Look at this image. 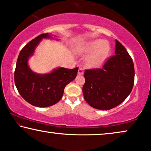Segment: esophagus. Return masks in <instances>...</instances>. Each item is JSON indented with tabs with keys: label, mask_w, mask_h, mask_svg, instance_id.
Returning <instances> with one entry per match:
<instances>
[{
	"label": "esophagus",
	"mask_w": 151,
	"mask_h": 151,
	"mask_svg": "<svg viewBox=\"0 0 151 151\" xmlns=\"http://www.w3.org/2000/svg\"><path fill=\"white\" fill-rule=\"evenodd\" d=\"M83 73H84L83 70L82 68L78 69V75H83Z\"/></svg>",
	"instance_id": "34e87169"
}]
</instances>
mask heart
<instances>
[{
    "label": "heart",
    "mask_w": 151,
    "mask_h": 151,
    "mask_svg": "<svg viewBox=\"0 0 151 151\" xmlns=\"http://www.w3.org/2000/svg\"><path fill=\"white\" fill-rule=\"evenodd\" d=\"M110 46L103 40H96L88 42L79 50L80 53L90 54L86 59V64L91 68L101 66L107 59Z\"/></svg>",
    "instance_id": "1"
}]
</instances>
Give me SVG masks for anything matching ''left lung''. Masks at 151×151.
<instances>
[{"label": "left lung", "instance_id": "1", "mask_svg": "<svg viewBox=\"0 0 151 151\" xmlns=\"http://www.w3.org/2000/svg\"><path fill=\"white\" fill-rule=\"evenodd\" d=\"M115 54L101 69L86 70L83 94L86 101L97 109L109 110L122 103L130 94L134 83L132 59L116 40Z\"/></svg>", "mask_w": 151, "mask_h": 151}]
</instances>
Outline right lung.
<instances>
[{
  "label": "right lung",
  "instance_id": "add662e5",
  "mask_svg": "<svg viewBox=\"0 0 151 151\" xmlns=\"http://www.w3.org/2000/svg\"><path fill=\"white\" fill-rule=\"evenodd\" d=\"M43 39H53V37L49 33L41 34L29 42L19 54L14 73L19 94L31 105L39 107H49L59 101L65 87L76 78L78 69L59 67L46 74L33 72L29 65V59Z\"/></svg>",
  "mask_w": 151,
  "mask_h": 151
}]
</instances>
